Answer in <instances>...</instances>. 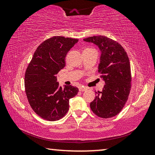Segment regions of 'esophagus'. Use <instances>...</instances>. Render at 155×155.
<instances>
[{
    "instance_id": "34e87169",
    "label": "esophagus",
    "mask_w": 155,
    "mask_h": 155,
    "mask_svg": "<svg viewBox=\"0 0 155 155\" xmlns=\"http://www.w3.org/2000/svg\"><path fill=\"white\" fill-rule=\"evenodd\" d=\"M87 90V87H83V86H81V87H79V91H85V90Z\"/></svg>"
}]
</instances>
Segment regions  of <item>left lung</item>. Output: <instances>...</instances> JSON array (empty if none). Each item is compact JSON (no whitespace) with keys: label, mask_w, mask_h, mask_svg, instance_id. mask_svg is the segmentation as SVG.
Instances as JSON below:
<instances>
[{"label":"left lung","mask_w":155,"mask_h":155,"mask_svg":"<svg viewBox=\"0 0 155 155\" xmlns=\"http://www.w3.org/2000/svg\"><path fill=\"white\" fill-rule=\"evenodd\" d=\"M83 40L96 44L101 50L98 72L105 82L103 91L96 92L90 108L102 118L115 116L124 107L131 88L132 77L128 54L121 44L105 36L90 37Z\"/></svg>","instance_id":"8db88e82"}]
</instances>
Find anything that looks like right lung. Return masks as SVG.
<instances>
[{
	"instance_id": "right-lung-1",
	"label": "right lung",
	"mask_w": 155,
	"mask_h": 155,
	"mask_svg": "<svg viewBox=\"0 0 155 155\" xmlns=\"http://www.w3.org/2000/svg\"><path fill=\"white\" fill-rule=\"evenodd\" d=\"M78 39L54 36L36 49L25 72V87L28 103L35 114L44 120L56 121L69 110V100L78 89L57 82V74L65 65V57Z\"/></svg>"
}]
</instances>
